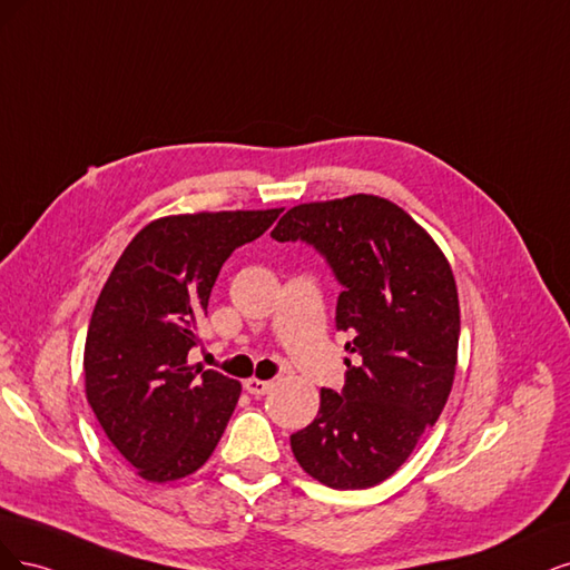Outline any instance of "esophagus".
Instances as JSON below:
<instances>
[{"instance_id":"obj_1","label":"esophagus","mask_w":570,"mask_h":570,"mask_svg":"<svg viewBox=\"0 0 570 570\" xmlns=\"http://www.w3.org/2000/svg\"><path fill=\"white\" fill-rule=\"evenodd\" d=\"M244 389L250 393V395H265L269 389H272V381H263V379H246L244 381Z\"/></svg>"}]
</instances>
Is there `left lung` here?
Wrapping results in <instances>:
<instances>
[{"mask_svg":"<svg viewBox=\"0 0 570 570\" xmlns=\"http://www.w3.org/2000/svg\"><path fill=\"white\" fill-rule=\"evenodd\" d=\"M277 242L326 255L343 291V391H320V412L291 435L296 462L334 490L374 488L393 475L450 397L459 351V296L433 236L393 200L353 194L286 210Z\"/></svg>","mask_w":570,"mask_h":570,"instance_id":"obj_1","label":"left lung"}]
</instances>
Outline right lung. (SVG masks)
Listing matches in <instances>:
<instances>
[{
  "label": "right lung",
  "mask_w": 570,
  "mask_h": 570,
  "mask_svg": "<svg viewBox=\"0 0 570 570\" xmlns=\"http://www.w3.org/2000/svg\"><path fill=\"white\" fill-rule=\"evenodd\" d=\"M284 208L165 215L139 229L99 293L85 341V395L116 450L149 483L208 462L242 383L189 364L229 255Z\"/></svg>",
  "instance_id": "obj_1"
}]
</instances>
